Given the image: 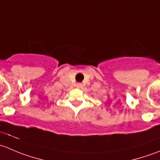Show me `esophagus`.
<instances>
[{
	"label": "esophagus",
	"mask_w": 160,
	"mask_h": 160,
	"mask_svg": "<svg viewBox=\"0 0 160 160\" xmlns=\"http://www.w3.org/2000/svg\"><path fill=\"white\" fill-rule=\"evenodd\" d=\"M77 88H81L82 87H83V85H82V83H77Z\"/></svg>",
	"instance_id": "obj_1"
}]
</instances>
